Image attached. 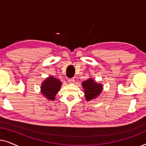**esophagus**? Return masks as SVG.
Here are the masks:
<instances>
[{
	"label": "esophagus",
	"instance_id": "1",
	"mask_svg": "<svg viewBox=\"0 0 146 146\" xmlns=\"http://www.w3.org/2000/svg\"><path fill=\"white\" fill-rule=\"evenodd\" d=\"M68 83L69 84H73L74 82V78H69L68 79Z\"/></svg>",
	"mask_w": 146,
	"mask_h": 146
}]
</instances>
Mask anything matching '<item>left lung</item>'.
I'll use <instances>...</instances> for the list:
<instances>
[{"instance_id": "obj_1", "label": "left lung", "mask_w": 146, "mask_h": 146, "mask_svg": "<svg viewBox=\"0 0 146 146\" xmlns=\"http://www.w3.org/2000/svg\"><path fill=\"white\" fill-rule=\"evenodd\" d=\"M82 88L84 90V92L87 101L96 98L100 94L103 89L102 84L96 83L92 78L82 82Z\"/></svg>"}]
</instances>
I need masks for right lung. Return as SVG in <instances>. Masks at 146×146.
Returning <instances> with one entry per match:
<instances>
[{"instance_id":"obj_1","label":"right lung","mask_w":146,"mask_h":146,"mask_svg":"<svg viewBox=\"0 0 146 146\" xmlns=\"http://www.w3.org/2000/svg\"><path fill=\"white\" fill-rule=\"evenodd\" d=\"M61 86L62 82L59 80L50 76L42 83L41 92L48 100H54Z\"/></svg>"}]
</instances>
